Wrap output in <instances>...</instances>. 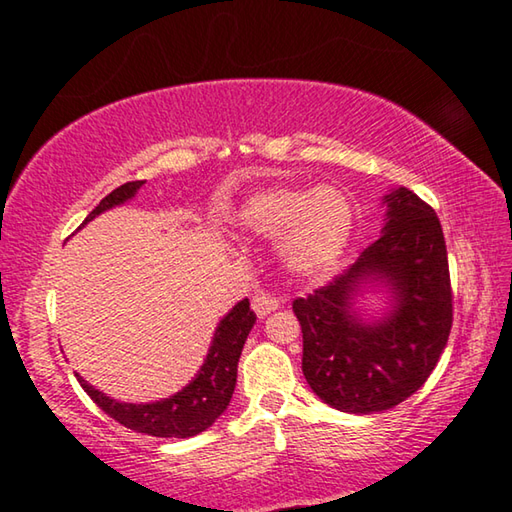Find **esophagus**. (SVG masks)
Returning <instances> with one entry per match:
<instances>
[{"instance_id": "1", "label": "esophagus", "mask_w": 512, "mask_h": 512, "mask_svg": "<svg viewBox=\"0 0 512 512\" xmlns=\"http://www.w3.org/2000/svg\"><path fill=\"white\" fill-rule=\"evenodd\" d=\"M277 307H280V300H275L271 293H264V291H259V293H255V298H253V311L255 314L259 316V318H266L268 314H271V311H275Z\"/></svg>"}]
</instances>
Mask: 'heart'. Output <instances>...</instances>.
Listing matches in <instances>:
<instances>
[{"label": "heart", "instance_id": "b5f03b06", "mask_svg": "<svg viewBox=\"0 0 512 512\" xmlns=\"http://www.w3.org/2000/svg\"><path fill=\"white\" fill-rule=\"evenodd\" d=\"M241 230L280 239L282 266L300 280H320L341 262L354 232L350 196L334 185L266 187L237 212Z\"/></svg>", "mask_w": 512, "mask_h": 512}]
</instances>
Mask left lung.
<instances>
[{
    "instance_id": "left-lung-1",
    "label": "left lung",
    "mask_w": 512,
    "mask_h": 512,
    "mask_svg": "<svg viewBox=\"0 0 512 512\" xmlns=\"http://www.w3.org/2000/svg\"><path fill=\"white\" fill-rule=\"evenodd\" d=\"M381 235L327 287L293 302L302 327V372L320 400L343 413L388 411L427 381L452 329V284L443 228L411 189H391ZM384 295L365 318L358 298Z\"/></svg>"
}]
</instances>
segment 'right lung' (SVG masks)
Listing matches in <instances>:
<instances>
[{
  "mask_svg": "<svg viewBox=\"0 0 512 512\" xmlns=\"http://www.w3.org/2000/svg\"><path fill=\"white\" fill-rule=\"evenodd\" d=\"M142 185L144 180H135V183L117 187L115 192H110L94 207L88 214V219L81 223V228L106 210L131 201L140 192ZM253 325L255 314L250 309L248 298H244L219 320V325L214 329L210 350H207L203 366L198 368L194 379L189 381L183 391L173 393L158 402L133 404L112 400L106 393H101L99 388L88 384L81 375L76 377H79L83 391L92 397L94 404L101 411H106L110 418L124 424V427L155 438H192L196 433L212 427L216 418L228 409L237 384L241 350H244V343Z\"/></svg>",
  "mask_w": 512,
  "mask_h": 512,
  "instance_id": "right-lung-1",
  "label": "right lung"
}]
</instances>
